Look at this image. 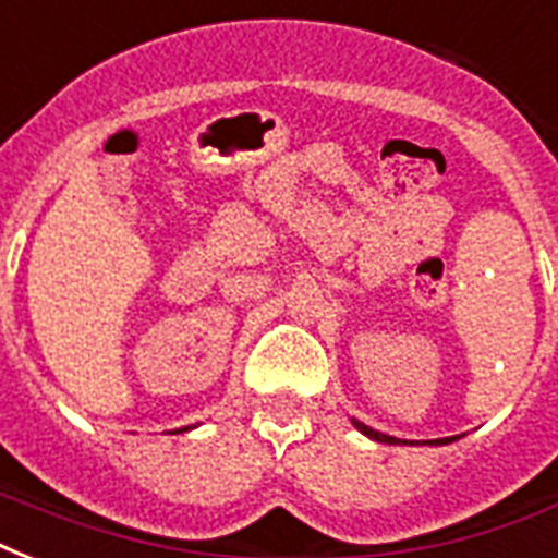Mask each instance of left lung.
I'll return each instance as SVG.
<instances>
[{
  "mask_svg": "<svg viewBox=\"0 0 558 558\" xmlns=\"http://www.w3.org/2000/svg\"><path fill=\"white\" fill-rule=\"evenodd\" d=\"M353 425H356L359 432L365 434V437H371V440H376V442H388V446H416V442H411V440H399V437H390V434L376 432V428H371V425H365V423H359V420H353ZM446 442H454V437H440V440H425L423 446H446Z\"/></svg>",
  "mask_w": 558,
  "mask_h": 558,
  "instance_id": "1",
  "label": "left lung"
}]
</instances>
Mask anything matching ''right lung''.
<instances>
[{
	"mask_svg": "<svg viewBox=\"0 0 558 558\" xmlns=\"http://www.w3.org/2000/svg\"><path fill=\"white\" fill-rule=\"evenodd\" d=\"M182 432H187V428H177V432H170V434H182Z\"/></svg>",
	"mask_w": 558,
	"mask_h": 558,
	"instance_id": "right-lung-1",
	"label": "right lung"
}]
</instances>
